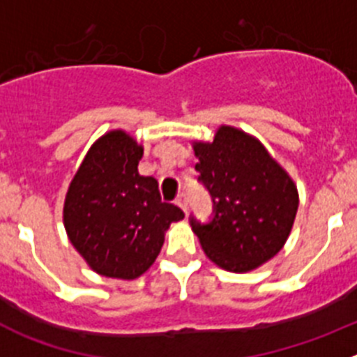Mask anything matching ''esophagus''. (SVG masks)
Masks as SVG:
<instances>
[{
    "instance_id": "1",
    "label": "esophagus",
    "mask_w": 357,
    "mask_h": 357,
    "mask_svg": "<svg viewBox=\"0 0 357 357\" xmlns=\"http://www.w3.org/2000/svg\"><path fill=\"white\" fill-rule=\"evenodd\" d=\"M175 204H176V206H178V207H181V209L184 211L185 214H188V197H185L184 193H182V195H178V197H176Z\"/></svg>"
}]
</instances>
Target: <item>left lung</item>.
Listing matches in <instances>:
<instances>
[{
	"mask_svg": "<svg viewBox=\"0 0 357 357\" xmlns=\"http://www.w3.org/2000/svg\"><path fill=\"white\" fill-rule=\"evenodd\" d=\"M195 166L213 200V216H189L193 232L213 263L248 272L284 247L298 209L288 173L263 144L245 132L220 127L213 143H195Z\"/></svg>",
	"mask_w": 357,
	"mask_h": 357,
	"instance_id": "obj_1",
	"label": "left lung"
}]
</instances>
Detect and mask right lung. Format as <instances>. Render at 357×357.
<instances>
[{
    "label": "right lung",
    "instance_id": "right-lung-1",
    "mask_svg": "<svg viewBox=\"0 0 357 357\" xmlns=\"http://www.w3.org/2000/svg\"><path fill=\"white\" fill-rule=\"evenodd\" d=\"M143 148L123 130L93 144L69 185L64 225L69 241L94 272L135 279L157 259L164 230L184 213L160 200L153 176L137 164Z\"/></svg>",
    "mask_w": 357,
    "mask_h": 357
}]
</instances>
